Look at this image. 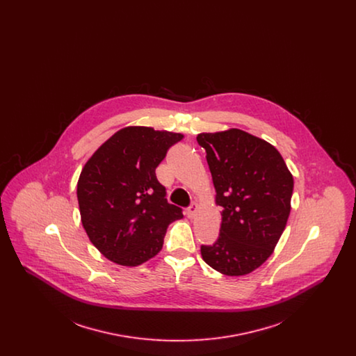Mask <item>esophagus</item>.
<instances>
[{
	"label": "esophagus",
	"instance_id": "obj_1",
	"mask_svg": "<svg viewBox=\"0 0 356 356\" xmlns=\"http://www.w3.org/2000/svg\"><path fill=\"white\" fill-rule=\"evenodd\" d=\"M196 212H197V204L196 203H192L186 208V216L189 219H193L196 216Z\"/></svg>",
	"mask_w": 356,
	"mask_h": 356
}]
</instances>
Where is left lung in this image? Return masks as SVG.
Masks as SVG:
<instances>
[{
	"label": "left lung",
	"mask_w": 356,
	"mask_h": 356,
	"mask_svg": "<svg viewBox=\"0 0 356 356\" xmlns=\"http://www.w3.org/2000/svg\"><path fill=\"white\" fill-rule=\"evenodd\" d=\"M197 143L222 208L219 238L202 245L213 270L241 276L271 256L287 224L293 179L270 143L240 129L200 134Z\"/></svg>",
	"instance_id": "left-lung-1"
}]
</instances>
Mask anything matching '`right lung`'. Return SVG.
Wrapping results in <instances>:
<instances>
[{
  "label": "right lung",
  "instance_id": "obj_1",
  "mask_svg": "<svg viewBox=\"0 0 356 356\" xmlns=\"http://www.w3.org/2000/svg\"><path fill=\"white\" fill-rule=\"evenodd\" d=\"M180 134L148 127L120 129L93 153L81 170L77 200L81 222L106 259L136 267L163 248L167 228L183 209L165 199L156 168Z\"/></svg>",
  "mask_w": 356,
  "mask_h": 356
}]
</instances>
